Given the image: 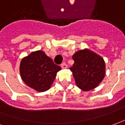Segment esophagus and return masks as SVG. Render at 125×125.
Returning <instances> with one entry per match:
<instances>
[{
	"mask_svg": "<svg viewBox=\"0 0 125 125\" xmlns=\"http://www.w3.org/2000/svg\"><path fill=\"white\" fill-rule=\"evenodd\" d=\"M61 67L62 68H66L68 67V66H67V64H66V63H62V65H61Z\"/></svg>",
	"mask_w": 125,
	"mask_h": 125,
	"instance_id": "1",
	"label": "esophagus"
}]
</instances>
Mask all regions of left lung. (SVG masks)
Instances as JSON below:
<instances>
[{"label":"left lung","instance_id":"obj_1","mask_svg":"<svg viewBox=\"0 0 125 125\" xmlns=\"http://www.w3.org/2000/svg\"><path fill=\"white\" fill-rule=\"evenodd\" d=\"M73 59L74 63L70 70L77 86L83 91L97 87L105 77L104 59L86 48L76 52Z\"/></svg>","mask_w":125,"mask_h":125}]
</instances>
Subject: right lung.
Wrapping results in <instances>:
<instances>
[{
  "label": "right lung",
  "instance_id": "add662e5",
  "mask_svg": "<svg viewBox=\"0 0 125 125\" xmlns=\"http://www.w3.org/2000/svg\"><path fill=\"white\" fill-rule=\"evenodd\" d=\"M62 69L42 51L33 52L21 60V78L29 87L38 92L50 89L57 73Z\"/></svg>",
  "mask_w": 125,
  "mask_h": 125
}]
</instances>
